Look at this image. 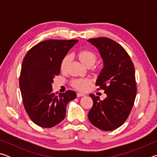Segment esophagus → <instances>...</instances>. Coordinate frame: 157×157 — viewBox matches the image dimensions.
<instances>
[{"label":"esophagus","instance_id":"1","mask_svg":"<svg viewBox=\"0 0 157 157\" xmlns=\"http://www.w3.org/2000/svg\"><path fill=\"white\" fill-rule=\"evenodd\" d=\"M85 94H82V93H78L77 94V97H82V96H84Z\"/></svg>","mask_w":157,"mask_h":157}]
</instances>
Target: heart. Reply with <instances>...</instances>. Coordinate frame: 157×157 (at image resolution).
I'll use <instances>...</instances> for the list:
<instances>
[{
  "label": "heart",
  "mask_w": 157,
  "mask_h": 157,
  "mask_svg": "<svg viewBox=\"0 0 157 157\" xmlns=\"http://www.w3.org/2000/svg\"><path fill=\"white\" fill-rule=\"evenodd\" d=\"M78 57L79 60L86 66V67H91L94 66L98 61V56L96 53L89 50H82L78 53ZM72 57L71 55H66L62 60L60 63V69L62 72H65L67 69L69 63H70ZM98 68L94 67L92 71L94 73L98 72ZM92 81L89 78H80L75 79L71 81V85L73 89L78 91H84L88 89V87L91 84Z\"/></svg>",
  "instance_id": "heart-1"
}]
</instances>
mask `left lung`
<instances>
[{"instance_id":"8db88e82","label":"left lung","mask_w":157,"mask_h":157,"mask_svg":"<svg viewBox=\"0 0 157 157\" xmlns=\"http://www.w3.org/2000/svg\"><path fill=\"white\" fill-rule=\"evenodd\" d=\"M87 41L98 48L104 61L95 85L107 94L103 100L89 95L94 104L88 118L100 129L112 131L126 121L134 105L137 92L134 66L124 48L112 39L98 37Z\"/></svg>"}]
</instances>
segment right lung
Masks as SVG:
<instances>
[{"label":"right lung","instance_id":"right-lung-1","mask_svg":"<svg viewBox=\"0 0 157 157\" xmlns=\"http://www.w3.org/2000/svg\"><path fill=\"white\" fill-rule=\"evenodd\" d=\"M78 40L48 39L34 46L23 60L19 86L24 108L37 125L50 128L65 118L66 105L75 92L52 91L53 78L60 73V63Z\"/></svg>","mask_w":157,"mask_h":157}]
</instances>
